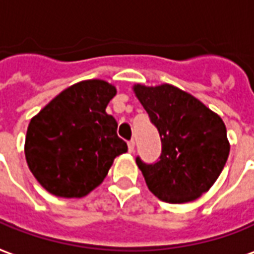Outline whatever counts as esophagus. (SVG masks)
I'll return each mask as SVG.
<instances>
[{
	"label": "esophagus",
	"instance_id": "1",
	"mask_svg": "<svg viewBox=\"0 0 254 254\" xmlns=\"http://www.w3.org/2000/svg\"><path fill=\"white\" fill-rule=\"evenodd\" d=\"M134 148H135V142H134V139H131V141H128V152L132 153V152H134Z\"/></svg>",
	"mask_w": 254,
	"mask_h": 254
}]
</instances>
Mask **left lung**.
Masks as SVG:
<instances>
[{"label": "left lung", "instance_id": "8db88e82", "mask_svg": "<svg viewBox=\"0 0 254 254\" xmlns=\"http://www.w3.org/2000/svg\"><path fill=\"white\" fill-rule=\"evenodd\" d=\"M132 90L162 139L156 163L146 164L137 157L149 190L169 203H187L202 196L216 183L230 155L221 117L171 84H135Z\"/></svg>", "mask_w": 254, "mask_h": 254}]
</instances>
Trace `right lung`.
Wrapping results in <instances>:
<instances>
[{
  "label": "right lung",
  "mask_w": 254,
  "mask_h": 254,
  "mask_svg": "<svg viewBox=\"0 0 254 254\" xmlns=\"http://www.w3.org/2000/svg\"><path fill=\"white\" fill-rule=\"evenodd\" d=\"M116 87L104 80L73 84L30 120L24 142L29 169L41 187L61 197H83L127 152L117 122L106 113Z\"/></svg>",
  "instance_id": "obj_1"
}]
</instances>
